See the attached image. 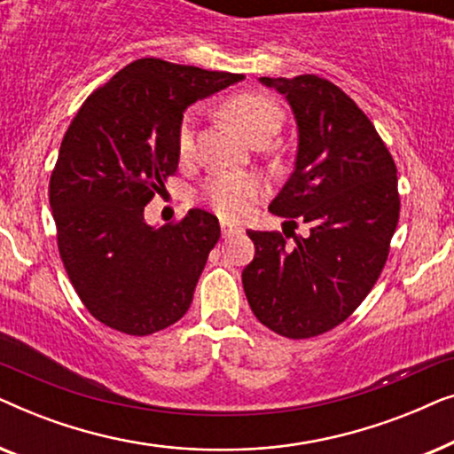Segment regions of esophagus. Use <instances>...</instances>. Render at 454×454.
<instances>
[{
    "instance_id": "obj_1",
    "label": "esophagus",
    "mask_w": 454,
    "mask_h": 454,
    "mask_svg": "<svg viewBox=\"0 0 454 454\" xmlns=\"http://www.w3.org/2000/svg\"><path fill=\"white\" fill-rule=\"evenodd\" d=\"M221 231H223V238H231V235H239L244 231V227L233 221H221Z\"/></svg>"
}]
</instances>
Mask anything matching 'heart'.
Returning <instances> with one entry per match:
<instances>
[{
	"label": "heart",
	"instance_id": "heart-1",
	"mask_svg": "<svg viewBox=\"0 0 454 454\" xmlns=\"http://www.w3.org/2000/svg\"><path fill=\"white\" fill-rule=\"evenodd\" d=\"M225 114L235 128L246 136L247 140L260 132H277L283 121V111L278 103L262 92H241L229 98L225 105ZM194 111L184 115L177 129V148L182 154H188L194 146ZM258 177L244 171H221L208 177L204 184L202 194L210 207L223 216H244L254 207L260 196Z\"/></svg>",
	"mask_w": 454,
	"mask_h": 454
}]
</instances>
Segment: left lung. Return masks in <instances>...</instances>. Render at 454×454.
I'll return each instance as SVG.
<instances>
[{"label":"left lung","mask_w":454,"mask_h":454,"mask_svg":"<svg viewBox=\"0 0 454 454\" xmlns=\"http://www.w3.org/2000/svg\"><path fill=\"white\" fill-rule=\"evenodd\" d=\"M285 95L297 121L295 169L269 210L306 238L247 231L256 254L241 272L256 318L287 339L339 326L387 264L399 223L396 165L374 123L331 80L314 74L260 78Z\"/></svg>","instance_id":"1"}]
</instances>
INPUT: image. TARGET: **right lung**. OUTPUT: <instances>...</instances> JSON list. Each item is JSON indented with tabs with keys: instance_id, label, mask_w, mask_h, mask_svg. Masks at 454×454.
<instances>
[{
	"instance_id": "obj_1",
	"label": "right lung",
	"mask_w": 454,
	"mask_h": 454,
	"mask_svg": "<svg viewBox=\"0 0 454 454\" xmlns=\"http://www.w3.org/2000/svg\"><path fill=\"white\" fill-rule=\"evenodd\" d=\"M244 74L145 58L89 95L49 179L58 247L84 308L114 331L146 337L188 312L219 219L192 208L154 229L145 207L177 171L184 111Z\"/></svg>"
}]
</instances>
